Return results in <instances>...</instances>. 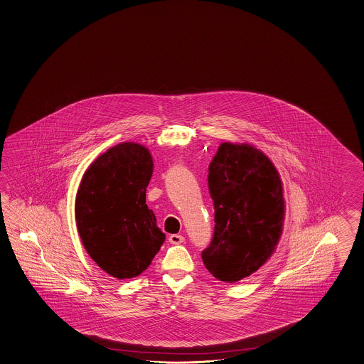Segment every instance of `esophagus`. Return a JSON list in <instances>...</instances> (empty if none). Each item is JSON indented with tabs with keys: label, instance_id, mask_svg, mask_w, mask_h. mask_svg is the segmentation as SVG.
<instances>
[{
	"label": "esophagus",
	"instance_id": "1",
	"mask_svg": "<svg viewBox=\"0 0 364 364\" xmlns=\"http://www.w3.org/2000/svg\"><path fill=\"white\" fill-rule=\"evenodd\" d=\"M168 240L169 243H172V245H180L186 240V238L183 235H178V234H172V235H169Z\"/></svg>",
	"mask_w": 364,
	"mask_h": 364
}]
</instances>
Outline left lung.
<instances>
[{
  "mask_svg": "<svg viewBox=\"0 0 364 364\" xmlns=\"http://www.w3.org/2000/svg\"><path fill=\"white\" fill-rule=\"evenodd\" d=\"M213 240L201 254L212 275L226 283L257 272L283 232V183L264 152L248 143H221L209 166Z\"/></svg>",
  "mask_w": 364,
  "mask_h": 364,
  "instance_id": "1",
  "label": "left lung"
}]
</instances>
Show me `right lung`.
Instances as JSON below:
<instances>
[{
  "mask_svg": "<svg viewBox=\"0 0 364 364\" xmlns=\"http://www.w3.org/2000/svg\"><path fill=\"white\" fill-rule=\"evenodd\" d=\"M154 171L150 151L124 142L100 155L81 178L75 217L97 266L119 280L141 275L166 240L146 204Z\"/></svg>",
  "mask_w": 364,
  "mask_h": 364,
  "instance_id": "add662e5",
  "label": "right lung"
}]
</instances>
